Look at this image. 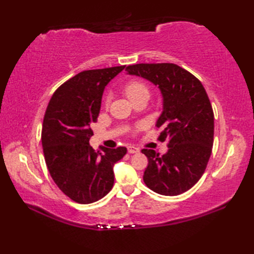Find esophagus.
<instances>
[{
  "label": "esophagus",
  "instance_id": "1",
  "mask_svg": "<svg viewBox=\"0 0 254 254\" xmlns=\"http://www.w3.org/2000/svg\"><path fill=\"white\" fill-rule=\"evenodd\" d=\"M127 152H128V154H136V153L139 152V150H138V148L134 147V146H128L127 147Z\"/></svg>",
  "mask_w": 254,
  "mask_h": 254
}]
</instances>
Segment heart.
Segmentation results:
<instances>
[{
	"label": "heart",
	"mask_w": 254,
	"mask_h": 254,
	"mask_svg": "<svg viewBox=\"0 0 254 254\" xmlns=\"http://www.w3.org/2000/svg\"><path fill=\"white\" fill-rule=\"evenodd\" d=\"M124 94L131 101L135 100L137 97L142 95H148L149 90L146 85L141 80H131L126 86H124ZM109 100V97H107V101Z\"/></svg>",
	"instance_id": "1"
}]
</instances>
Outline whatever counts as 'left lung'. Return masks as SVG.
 I'll use <instances>...</instances> for the list:
<instances>
[{
  "instance_id": "8db88e82",
  "label": "left lung",
  "mask_w": 254,
  "mask_h": 254,
  "mask_svg": "<svg viewBox=\"0 0 254 254\" xmlns=\"http://www.w3.org/2000/svg\"><path fill=\"white\" fill-rule=\"evenodd\" d=\"M130 75L152 82L163 96V112L156 127L159 139L168 141L163 156L142 149L148 159L143 180L161 195H179L201 179L212 154L214 112L202 83L174 63H141L128 65Z\"/></svg>"
}]
</instances>
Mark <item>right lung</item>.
Wrapping results in <instances>:
<instances>
[{
    "mask_svg": "<svg viewBox=\"0 0 254 254\" xmlns=\"http://www.w3.org/2000/svg\"><path fill=\"white\" fill-rule=\"evenodd\" d=\"M124 67L78 73L56 90L46 110L41 142L48 170L76 203H94L107 195L115 182L113 166L127 154L126 147L96 152L89 145L104 89Z\"/></svg>",
    "mask_w": 254,
    "mask_h": 254,
    "instance_id": "obj_1",
    "label": "right lung"
}]
</instances>
